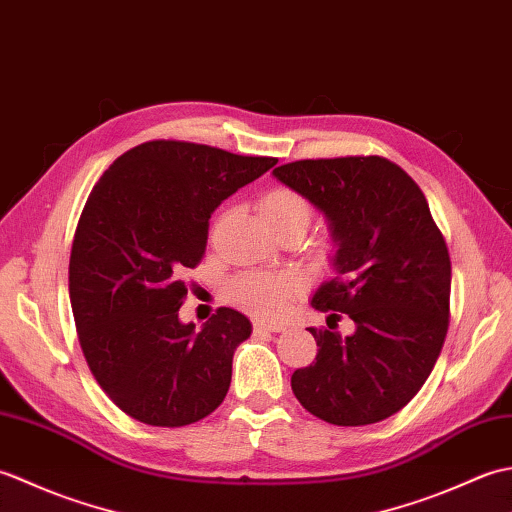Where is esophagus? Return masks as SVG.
Listing matches in <instances>:
<instances>
[{"label": "esophagus", "instance_id": "obj_1", "mask_svg": "<svg viewBox=\"0 0 512 512\" xmlns=\"http://www.w3.org/2000/svg\"><path fill=\"white\" fill-rule=\"evenodd\" d=\"M281 330H284V325H281V323H264V321H255V323H253V332H255V334L281 332Z\"/></svg>", "mask_w": 512, "mask_h": 512}]
</instances>
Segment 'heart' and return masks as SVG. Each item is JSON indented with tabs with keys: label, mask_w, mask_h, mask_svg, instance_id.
<instances>
[{
	"label": "heart",
	"mask_w": 512,
	"mask_h": 512,
	"mask_svg": "<svg viewBox=\"0 0 512 512\" xmlns=\"http://www.w3.org/2000/svg\"><path fill=\"white\" fill-rule=\"evenodd\" d=\"M257 209L273 233L284 228H299L306 233L314 220L312 202L288 187L266 191L259 198ZM299 288L301 279L295 273H244L228 281L226 297L259 317H275L286 310Z\"/></svg>",
	"instance_id": "b5f03b06"
}]
</instances>
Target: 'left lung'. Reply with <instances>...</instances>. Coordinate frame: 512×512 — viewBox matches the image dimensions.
I'll list each match as a JSON object with an SVG mask.
<instances>
[{"label": "left lung", "mask_w": 512, "mask_h": 512, "mask_svg": "<svg viewBox=\"0 0 512 512\" xmlns=\"http://www.w3.org/2000/svg\"><path fill=\"white\" fill-rule=\"evenodd\" d=\"M273 176L330 222L336 277L312 308L347 314L354 334L310 328L317 361L292 374L312 416L363 427L394 416L418 394L449 330L451 259L420 187L380 156L297 160Z\"/></svg>", "instance_id": "8db88e82"}]
</instances>
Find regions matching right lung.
I'll return each mask as SVG.
<instances>
[{
	"mask_svg": "<svg viewBox=\"0 0 512 512\" xmlns=\"http://www.w3.org/2000/svg\"><path fill=\"white\" fill-rule=\"evenodd\" d=\"M277 158L149 140L94 184L70 253V303L85 361L118 409L184 427L222 405L235 347L253 325L220 308L195 330L178 310L202 262L211 213Z\"/></svg>",
	"mask_w": 512,
	"mask_h": 512,
	"instance_id": "obj_1",
	"label": "right lung"
}]
</instances>
